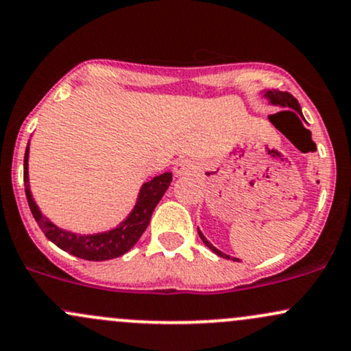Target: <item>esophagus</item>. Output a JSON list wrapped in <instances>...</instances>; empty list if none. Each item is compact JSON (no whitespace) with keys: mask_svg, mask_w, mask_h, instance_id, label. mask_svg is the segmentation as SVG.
<instances>
[{"mask_svg":"<svg viewBox=\"0 0 351 351\" xmlns=\"http://www.w3.org/2000/svg\"><path fill=\"white\" fill-rule=\"evenodd\" d=\"M192 171H194V164H192L191 160L180 159L179 162L174 165V174L177 177H179V176H189Z\"/></svg>","mask_w":351,"mask_h":351,"instance_id":"1","label":"esophagus"}]
</instances>
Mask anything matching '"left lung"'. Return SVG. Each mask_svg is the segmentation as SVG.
Instances as JSON below:
<instances>
[{"mask_svg": "<svg viewBox=\"0 0 351 351\" xmlns=\"http://www.w3.org/2000/svg\"><path fill=\"white\" fill-rule=\"evenodd\" d=\"M265 97H267V99H269L274 106H282V108H290V109H293V111H282V112H292V114H295V116H297V114H300V116L303 117L300 104H298V101L295 99V97H293L290 93H283V90H278V89L265 90ZM297 117H298V116H297ZM197 232H199V237L202 239V242L206 243V245H207L208 249H210L212 252H214V254H217L219 257L228 258V261H237V262H239V258L228 257L227 254H223V252H220L219 249H215V247L212 245V243L208 242V240H207L206 237H204V234L199 230V228H197Z\"/></svg>", "mask_w": 351, "mask_h": 351, "instance_id": "8db88e82", "label": "left lung"}]
</instances>
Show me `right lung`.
I'll list each match as a JSON object with an SVG mask.
<instances>
[{
  "label": "right lung",
  "mask_w": 351,
  "mask_h": 351,
  "mask_svg": "<svg viewBox=\"0 0 351 351\" xmlns=\"http://www.w3.org/2000/svg\"><path fill=\"white\" fill-rule=\"evenodd\" d=\"M27 157H29V143H27L25 152V177L23 179H25V192L27 204H29L31 208V214H33V217L38 222L43 234L54 245H58L61 250L74 255V257L84 258V261H111V258L121 257L125 252L131 250L136 245L137 240L141 239V235L144 234L145 228H147L149 222H151L152 212H154L156 206L162 199L165 191H167L172 182L171 172H164V174L154 177L149 182L143 184L136 206H134L132 212L128 215V219L124 222H121L112 230L102 232V234L77 235L54 226L49 219H46L41 214V210H39L36 202L33 200V195H31L29 191Z\"/></svg>",
  "instance_id": "right-lung-1"
}]
</instances>
